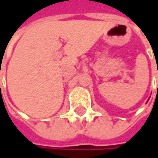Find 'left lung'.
<instances>
[{"label":"left lung","mask_w":158,"mask_h":158,"mask_svg":"<svg viewBox=\"0 0 158 158\" xmlns=\"http://www.w3.org/2000/svg\"><path fill=\"white\" fill-rule=\"evenodd\" d=\"M157 92H158V84H157Z\"/></svg>","instance_id":"8db88e82"}]
</instances>
